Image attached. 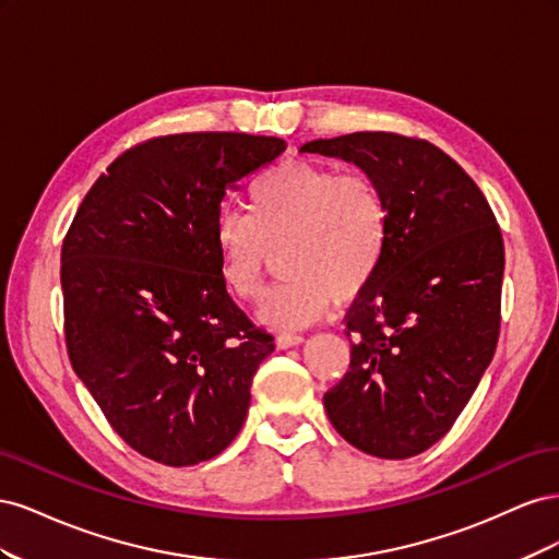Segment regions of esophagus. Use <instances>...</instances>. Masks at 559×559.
Instances as JSON below:
<instances>
[{"label": "esophagus", "mask_w": 559, "mask_h": 559, "mask_svg": "<svg viewBox=\"0 0 559 559\" xmlns=\"http://www.w3.org/2000/svg\"><path fill=\"white\" fill-rule=\"evenodd\" d=\"M302 341H306V337L302 335H298V333H282V335H277V347L280 349H289V347H296V345H300Z\"/></svg>", "instance_id": "obj_1"}]
</instances>
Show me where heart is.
I'll list each match as a JSON object with an SVG mask.
<instances>
[{
	"instance_id": "obj_1",
	"label": "heart",
	"mask_w": 559,
	"mask_h": 559,
	"mask_svg": "<svg viewBox=\"0 0 559 559\" xmlns=\"http://www.w3.org/2000/svg\"><path fill=\"white\" fill-rule=\"evenodd\" d=\"M249 212L224 210L214 224L218 275L230 296L257 300L282 251L286 275L259 306L273 329H302L329 302H349L373 282L384 257L389 207L366 173L284 160L249 189Z\"/></svg>"
}]
</instances>
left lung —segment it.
Masks as SVG:
<instances>
[{"mask_svg": "<svg viewBox=\"0 0 559 559\" xmlns=\"http://www.w3.org/2000/svg\"><path fill=\"white\" fill-rule=\"evenodd\" d=\"M300 154L354 163L386 198L384 257L345 317L349 370L324 408L354 448L408 460L452 429L495 357L499 224L476 181L427 140L352 132Z\"/></svg>", "mask_w": 559, "mask_h": 559, "instance_id": "8db88e82", "label": "left lung"}]
</instances>
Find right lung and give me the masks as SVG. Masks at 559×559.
I'll return each instance as SVG.
<instances>
[{"mask_svg":"<svg viewBox=\"0 0 559 559\" xmlns=\"http://www.w3.org/2000/svg\"><path fill=\"white\" fill-rule=\"evenodd\" d=\"M284 148L245 132L142 142L93 183L64 235L67 354L114 431L148 460L207 462L245 425L275 343L228 296L214 224L226 191Z\"/></svg>","mask_w":559,"mask_h":559,"instance_id":"1","label":"right lung"}]
</instances>
